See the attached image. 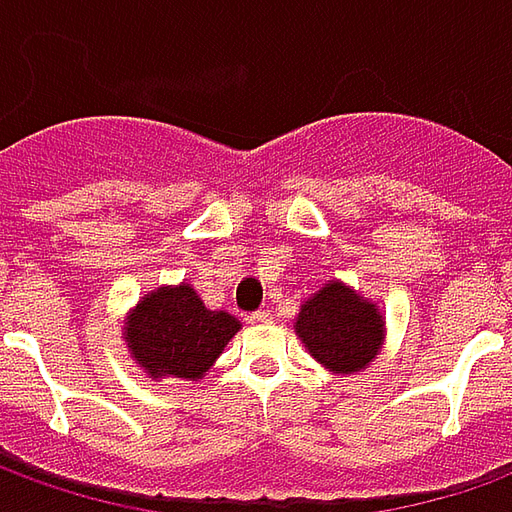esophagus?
<instances>
[{"instance_id":"1","label":"esophagus","mask_w":512,"mask_h":512,"mask_svg":"<svg viewBox=\"0 0 512 512\" xmlns=\"http://www.w3.org/2000/svg\"><path fill=\"white\" fill-rule=\"evenodd\" d=\"M249 321L252 323H271L274 321V315H271V310H257L249 315Z\"/></svg>"}]
</instances>
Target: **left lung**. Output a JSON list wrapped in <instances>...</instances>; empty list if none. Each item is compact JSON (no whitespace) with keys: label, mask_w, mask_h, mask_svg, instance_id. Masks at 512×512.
<instances>
[{"label":"left lung","mask_w":512,"mask_h":512,"mask_svg":"<svg viewBox=\"0 0 512 512\" xmlns=\"http://www.w3.org/2000/svg\"><path fill=\"white\" fill-rule=\"evenodd\" d=\"M296 334L326 370L359 373L384 345V315L343 282H329L301 304Z\"/></svg>","instance_id":"8db88e82"}]
</instances>
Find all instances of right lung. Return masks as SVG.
Masks as SVG:
<instances>
[{
	"mask_svg": "<svg viewBox=\"0 0 512 512\" xmlns=\"http://www.w3.org/2000/svg\"><path fill=\"white\" fill-rule=\"evenodd\" d=\"M241 321L224 310H208L191 285H167L136 304L126 323L134 362L150 378L197 381L219 359Z\"/></svg>",
	"mask_w": 512,
	"mask_h": 512,
	"instance_id": "obj_1",
	"label": "right lung"
}]
</instances>
